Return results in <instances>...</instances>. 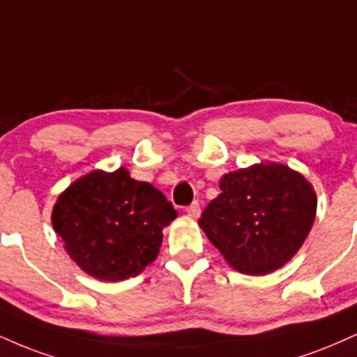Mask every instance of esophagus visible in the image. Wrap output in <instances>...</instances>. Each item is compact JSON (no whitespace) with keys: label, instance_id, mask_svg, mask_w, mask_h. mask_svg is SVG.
<instances>
[{"label":"esophagus","instance_id":"esophagus-1","mask_svg":"<svg viewBox=\"0 0 357 357\" xmlns=\"http://www.w3.org/2000/svg\"><path fill=\"white\" fill-rule=\"evenodd\" d=\"M186 213H188V216H191V218H199V214H201L199 203H191L186 208Z\"/></svg>","mask_w":357,"mask_h":357}]
</instances>
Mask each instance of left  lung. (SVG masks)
Segmentation results:
<instances>
[{
  "label": "left lung",
  "instance_id": "1",
  "mask_svg": "<svg viewBox=\"0 0 357 357\" xmlns=\"http://www.w3.org/2000/svg\"><path fill=\"white\" fill-rule=\"evenodd\" d=\"M221 195L199 226L239 273L276 271L303 246L316 216V192L284 165H255L225 174Z\"/></svg>",
  "mask_w": 357,
  "mask_h": 357
}]
</instances>
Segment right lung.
I'll return each mask as SVG.
<instances>
[{
  "label": "right lung",
  "instance_id": "1",
  "mask_svg": "<svg viewBox=\"0 0 357 357\" xmlns=\"http://www.w3.org/2000/svg\"><path fill=\"white\" fill-rule=\"evenodd\" d=\"M178 211L153 184L126 167L73 183L53 209V227L83 271L105 281L135 278L156 259L162 227Z\"/></svg>",
  "mask_w": 357,
  "mask_h": 357
}]
</instances>
